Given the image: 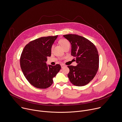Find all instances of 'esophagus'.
Instances as JSON below:
<instances>
[{
	"label": "esophagus",
	"instance_id": "34e87169",
	"mask_svg": "<svg viewBox=\"0 0 122 122\" xmlns=\"http://www.w3.org/2000/svg\"><path fill=\"white\" fill-rule=\"evenodd\" d=\"M61 68H63V67H65V66H66L64 64H61Z\"/></svg>",
	"mask_w": 122,
	"mask_h": 122
}]
</instances>
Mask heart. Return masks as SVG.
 I'll list each match as a JSON object with an SVG mask.
<instances>
[{
  "label": "heart",
  "mask_w": 122,
  "mask_h": 122,
  "mask_svg": "<svg viewBox=\"0 0 122 122\" xmlns=\"http://www.w3.org/2000/svg\"><path fill=\"white\" fill-rule=\"evenodd\" d=\"M59 43L60 44V45L62 46V47L64 48H64L65 47H66L67 46L70 45L69 42L66 39H62L60 40L59 41ZM53 47H54V46H52L51 47V51H52V50L53 49Z\"/></svg>",
  "instance_id": "obj_1"
}]
</instances>
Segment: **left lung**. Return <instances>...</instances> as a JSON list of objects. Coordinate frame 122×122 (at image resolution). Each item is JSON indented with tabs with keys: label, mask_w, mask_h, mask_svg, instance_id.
Here are the masks:
<instances>
[{
	"label": "left lung",
	"mask_w": 122,
	"mask_h": 122,
	"mask_svg": "<svg viewBox=\"0 0 122 122\" xmlns=\"http://www.w3.org/2000/svg\"><path fill=\"white\" fill-rule=\"evenodd\" d=\"M71 44V55L76 58V66L69 65L68 77L72 84L82 86L95 77L99 66V56L95 46L87 39L74 34L63 35Z\"/></svg>",
	"instance_id": "8db88e82"
}]
</instances>
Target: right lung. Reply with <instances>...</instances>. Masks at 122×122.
I'll use <instances>...</instances> for the list:
<instances>
[{
    "label": "right lung",
    "mask_w": 122,
    "mask_h": 122,
    "mask_svg": "<svg viewBox=\"0 0 122 122\" xmlns=\"http://www.w3.org/2000/svg\"><path fill=\"white\" fill-rule=\"evenodd\" d=\"M58 36L42 37L31 41L24 47L20 58V65L27 81L34 86L46 88L53 84V78L60 71V64L47 65V57L51 56V47Z\"/></svg>",
    "instance_id": "right-lung-1"
}]
</instances>
